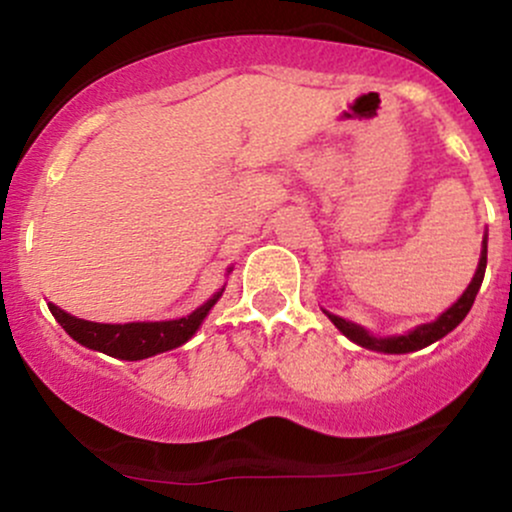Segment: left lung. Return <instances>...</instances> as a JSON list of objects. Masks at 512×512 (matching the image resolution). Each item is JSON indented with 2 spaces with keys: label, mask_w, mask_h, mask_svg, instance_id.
<instances>
[{
  "label": "left lung",
  "mask_w": 512,
  "mask_h": 512,
  "mask_svg": "<svg viewBox=\"0 0 512 512\" xmlns=\"http://www.w3.org/2000/svg\"><path fill=\"white\" fill-rule=\"evenodd\" d=\"M486 240L489 238L484 236V243H481L479 267H477V272H474L472 281H469L467 291H464L462 296L457 298V301L452 303L443 315H438V320L426 322V325H419L416 330H411L407 334H397V337H373V334H370L368 330H363L361 325H354V322L344 320V317L327 313V310H325V315L330 317V320L334 322V327H337L344 337H349L351 342L363 346V349L383 351V354H409V351L424 349V346L438 342V339H443L445 334L455 330L464 317H467L469 310H472L474 298H477V293L481 289V281H484V272H486Z\"/></svg>",
  "instance_id": "obj_1"
}]
</instances>
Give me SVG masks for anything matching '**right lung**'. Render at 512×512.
<instances>
[{
	"instance_id": "add662e5",
	"label": "right lung",
	"mask_w": 512,
	"mask_h": 512,
	"mask_svg": "<svg viewBox=\"0 0 512 512\" xmlns=\"http://www.w3.org/2000/svg\"><path fill=\"white\" fill-rule=\"evenodd\" d=\"M221 291H216L207 303L199 305L195 313L180 320H166V322H127V325H105V322H91L81 320L64 313L55 303H50V313L55 320L64 327L69 337L76 339L81 346H88L93 351H101L113 358H122V361H142V358L163 354V351L178 349L192 339V334L199 330L204 317L214 308L216 301L221 298Z\"/></svg>"
}]
</instances>
